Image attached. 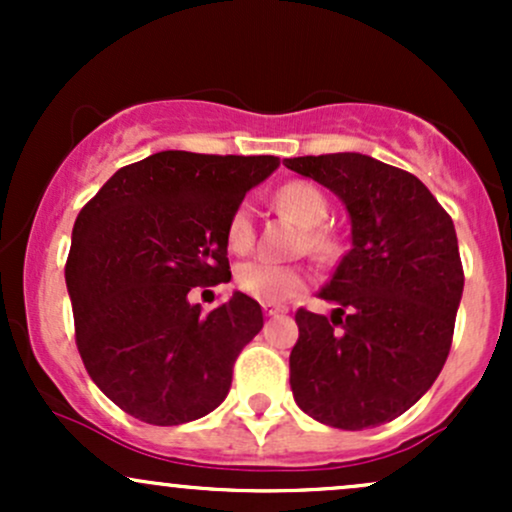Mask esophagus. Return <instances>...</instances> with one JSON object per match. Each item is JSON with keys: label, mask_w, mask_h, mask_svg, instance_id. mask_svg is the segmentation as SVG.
Listing matches in <instances>:
<instances>
[{"label": "esophagus", "mask_w": 512, "mask_h": 512, "mask_svg": "<svg viewBox=\"0 0 512 512\" xmlns=\"http://www.w3.org/2000/svg\"><path fill=\"white\" fill-rule=\"evenodd\" d=\"M262 310L267 317H276V315L284 313V308H279V305H274V303H262Z\"/></svg>", "instance_id": "1"}]
</instances>
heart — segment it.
<instances>
[{
  "mask_svg": "<svg viewBox=\"0 0 512 512\" xmlns=\"http://www.w3.org/2000/svg\"><path fill=\"white\" fill-rule=\"evenodd\" d=\"M276 204L284 209L286 214L293 216L303 228H308L305 238H308V248L315 252L317 257H330L334 250L332 238L320 226L327 219V204L325 195L305 180H291L279 187L276 192ZM226 240L228 248L233 252H248L255 243V209L250 202H240L233 209L231 219L226 226ZM238 289L248 296L257 298L264 303H286L293 296H298L305 286H308V274L301 267H291V264H279L267 257H257L240 264L236 272Z\"/></svg>",
  "mask_w": 512,
  "mask_h": 512,
  "instance_id": "1",
  "label": "heart"
}]
</instances>
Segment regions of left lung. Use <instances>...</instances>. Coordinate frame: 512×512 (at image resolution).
Masks as SVG:
<instances>
[{
  "instance_id": "left-lung-1",
  "label": "left lung",
  "mask_w": 512,
  "mask_h": 512,
  "mask_svg": "<svg viewBox=\"0 0 512 512\" xmlns=\"http://www.w3.org/2000/svg\"><path fill=\"white\" fill-rule=\"evenodd\" d=\"M346 204L351 250L322 301L296 310L291 390L313 419L361 431L397 419L450 354L464 272L450 214L407 170L363 154L286 158Z\"/></svg>"
}]
</instances>
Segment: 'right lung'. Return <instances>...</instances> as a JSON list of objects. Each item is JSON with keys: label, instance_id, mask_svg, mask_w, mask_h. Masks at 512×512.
Returning <instances> with one entry per match:
<instances>
[{"label": "right lung", "instance_id": "right-lung-1", "mask_svg": "<svg viewBox=\"0 0 512 512\" xmlns=\"http://www.w3.org/2000/svg\"><path fill=\"white\" fill-rule=\"evenodd\" d=\"M276 166V156L161 151L117 170L76 216L64 267L76 346L134 419L178 426L226 399L262 308L236 291L202 313L187 293L231 281L228 219Z\"/></svg>", "mask_w": 512, "mask_h": 512}]
</instances>
